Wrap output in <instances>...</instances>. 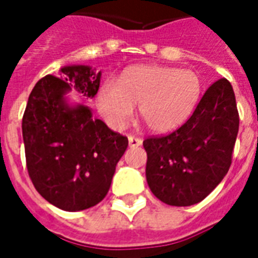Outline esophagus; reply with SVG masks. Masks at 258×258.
I'll use <instances>...</instances> for the list:
<instances>
[{
    "label": "esophagus",
    "instance_id": "1",
    "mask_svg": "<svg viewBox=\"0 0 258 258\" xmlns=\"http://www.w3.org/2000/svg\"><path fill=\"white\" fill-rule=\"evenodd\" d=\"M128 142L131 148H137V146L142 145V140L138 138V137H134V135H130L128 137Z\"/></svg>",
    "mask_w": 258,
    "mask_h": 258
}]
</instances>
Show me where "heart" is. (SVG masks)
<instances>
[{"label":"heart","mask_w":258,"mask_h":258,"mask_svg":"<svg viewBox=\"0 0 258 258\" xmlns=\"http://www.w3.org/2000/svg\"><path fill=\"white\" fill-rule=\"evenodd\" d=\"M200 79L192 70L138 64L117 83L109 80L98 92L102 116L116 127L128 123L138 105L140 117L153 133L173 131L188 118L199 99Z\"/></svg>","instance_id":"b5f03b06"}]
</instances>
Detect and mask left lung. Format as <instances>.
Segmentation results:
<instances>
[{
  "instance_id": "8db88e82",
  "label": "left lung",
  "mask_w": 258,
  "mask_h": 258,
  "mask_svg": "<svg viewBox=\"0 0 258 258\" xmlns=\"http://www.w3.org/2000/svg\"><path fill=\"white\" fill-rule=\"evenodd\" d=\"M238 131L232 85L227 79L217 80L181 127L144 141L152 194L178 207L202 202L227 175Z\"/></svg>"
}]
</instances>
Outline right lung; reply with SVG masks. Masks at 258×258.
Returning a JSON list of instances; mask_svg holds the SVG:
<instances>
[{
  "label": "right lung",
  "mask_w": 258,
  "mask_h": 258,
  "mask_svg": "<svg viewBox=\"0 0 258 258\" xmlns=\"http://www.w3.org/2000/svg\"><path fill=\"white\" fill-rule=\"evenodd\" d=\"M101 72L74 64L38 80L26 106L22 133L26 166L37 192L64 211L98 205L109 192L118 160L128 146L85 105L69 106L74 88L87 98L99 90Z\"/></svg>",
  "instance_id": "obj_1"
}]
</instances>
